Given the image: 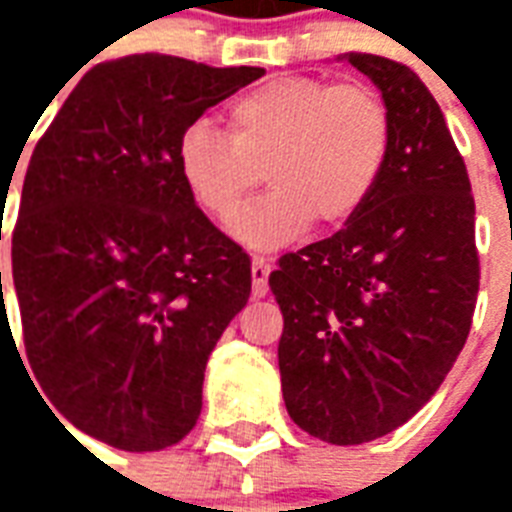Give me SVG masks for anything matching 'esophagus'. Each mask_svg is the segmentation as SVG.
I'll return each instance as SVG.
<instances>
[{
    "mask_svg": "<svg viewBox=\"0 0 512 512\" xmlns=\"http://www.w3.org/2000/svg\"><path fill=\"white\" fill-rule=\"evenodd\" d=\"M268 274H271V263L266 257H255L252 260V296L255 299L268 296Z\"/></svg>",
    "mask_w": 512,
    "mask_h": 512,
    "instance_id": "34e87169",
    "label": "esophagus"
}]
</instances>
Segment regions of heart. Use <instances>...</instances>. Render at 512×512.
I'll list each match as a JSON object with an SVG mask.
<instances>
[{
	"label": "heart",
	"mask_w": 512,
	"mask_h": 512,
	"mask_svg": "<svg viewBox=\"0 0 512 512\" xmlns=\"http://www.w3.org/2000/svg\"><path fill=\"white\" fill-rule=\"evenodd\" d=\"M392 150V117L376 90L315 76H282L241 95L230 134L191 123L175 147L180 183L202 213L230 219L266 172L271 194L230 224L249 249H277L365 208Z\"/></svg>",
	"instance_id": "b5f03b06"
}]
</instances>
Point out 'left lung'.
<instances>
[{
  "label": "left lung",
  "mask_w": 512,
  "mask_h": 512,
  "mask_svg": "<svg viewBox=\"0 0 512 512\" xmlns=\"http://www.w3.org/2000/svg\"><path fill=\"white\" fill-rule=\"evenodd\" d=\"M392 117V150L345 230L279 257L268 285L285 329L290 419L329 444L386 436L450 373L480 288L474 200L436 98L400 62L348 51Z\"/></svg>",
  "instance_id": "left-lung-1"
}]
</instances>
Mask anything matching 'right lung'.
<instances>
[{
    "mask_svg": "<svg viewBox=\"0 0 512 512\" xmlns=\"http://www.w3.org/2000/svg\"><path fill=\"white\" fill-rule=\"evenodd\" d=\"M263 73L101 62L29 158L13 230L29 365L51 406L109 447L164 450L197 425L208 356L249 301L252 263L194 205L175 147Z\"/></svg>",
    "mask_w": 512,
    "mask_h": 512,
    "instance_id": "right-lung-1",
    "label": "right lung"
}]
</instances>
